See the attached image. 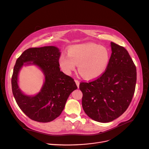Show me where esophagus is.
Returning a JSON list of instances; mask_svg holds the SVG:
<instances>
[{
    "label": "esophagus",
    "instance_id": "obj_1",
    "mask_svg": "<svg viewBox=\"0 0 149 149\" xmlns=\"http://www.w3.org/2000/svg\"><path fill=\"white\" fill-rule=\"evenodd\" d=\"M74 81H75V82H76V85H77V88H79V84H80L79 81H77V80H74Z\"/></svg>",
    "mask_w": 149,
    "mask_h": 149
}]
</instances>
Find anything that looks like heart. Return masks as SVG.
Instances as JSON below:
<instances>
[{"label": "heart", "mask_w": 149, "mask_h": 149, "mask_svg": "<svg viewBox=\"0 0 149 149\" xmlns=\"http://www.w3.org/2000/svg\"><path fill=\"white\" fill-rule=\"evenodd\" d=\"M110 57L109 50L106 47L86 42L70 47L67 55H61L58 63L66 74H70L77 65L81 74L86 79L92 80L99 78L106 71Z\"/></svg>", "instance_id": "obj_1"}]
</instances>
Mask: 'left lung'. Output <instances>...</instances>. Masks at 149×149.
Returning <instances> with one entry per match:
<instances>
[{
    "label": "left lung",
    "mask_w": 149,
    "mask_h": 149,
    "mask_svg": "<svg viewBox=\"0 0 149 149\" xmlns=\"http://www.w3.org/2000/svg\"><path fill=\"white\" fill-rule=\"evenodd\" d=\"M109 65L100 77L90 82H82V104L91 119L108 123L126 111L132 101L136 82V69L128 52L111 42Z\"/></svg>",
    "instance_id": "left-lung-1"
}]
</instances>
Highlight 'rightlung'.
<instances>
[{"mask_svg": "<svg viewBox=\"0 0 149 149\" xmlns=\"http://www.w3.org/2000/svg\"><path fill=\"white\" fill-rule=\"evenodd\" d=\"M61 52L53 46L29 48L17 59L11 79L15 100L22 111L31 119L47 123L63 112L70 94L77 87L74 79L61 72L58 63ZM35 65L45 79L40 91L35 95L23 93L18 84V75L23 66Z\"/></svg>", "mask_w": 149, "mask_h": 149, "instance_id": "1", "label": "right lung"}]
</instances>
